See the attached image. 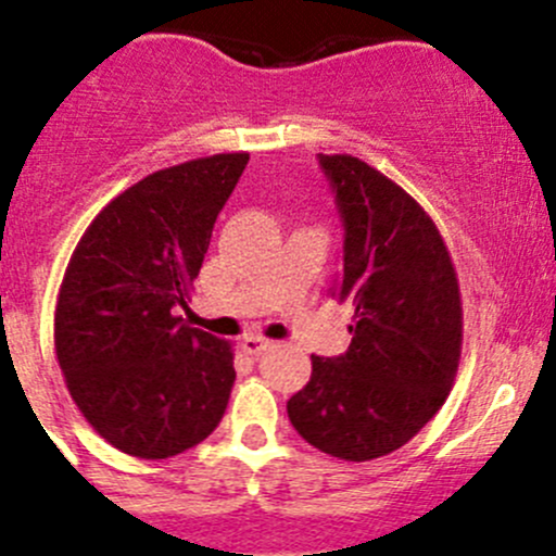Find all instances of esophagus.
I'll list each match as a JSON object with an SVG mask.
<instances>
[{
	"instance_id": "obj_1",
	"label": "esophagus",
	"mask_w": 556,
	"mask_h": 556,
	"mask_svg": "<svg viewBox=\"0 0 556 556\" xmlns=\"http://www.w3.org/2000/svg\"><path fill=\"white\" fill-rule=\"evenodd\" d=\"M241 348H244L250 355H261L263 350L271 348V342H268V339H263V337H257V333H250V337L241 339Z\"/></svg>"
}]
</instances>
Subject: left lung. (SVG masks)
Masks as SVG:
<instances>
[{"instance_id":"left-lung-1","label":"left lung","mask_w":556,"mask_h":556,"mask_svg":"<svg viewBox=\"0 0 556 556\" xmlns=\"http://www.w3.org/2000/svg\"><path fill=\"white\" fill-rule=\"evenodd\" d=\"M317 160L344 225L331 295L353 304V342L337 358L312 355L288 418L323 454L369 462L402 448L448 399L462 355L459 279L413 195L358 157Z\"/></svg>"}]
</instances>
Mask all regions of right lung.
Listing matches in <instances>:
<instances>
[{
  "label": "right lung",
  "mask_w": 556,
  "mask_h": 556,
  "mask_svg": "<svg viewBox=\"0 0 556 556\" xmlns=\"http://www.w3.org/2000/svg\"><path fill=\"white\" fill-rule=\"evenodd\" d=\"M247 152L149 174L86 228L64 271L53 344L64 382L102 440L138 459L203 443L233 388V348L187 326L192 282Z\"/></svg>",
  "instance_id": "1"
}]
</instances>
